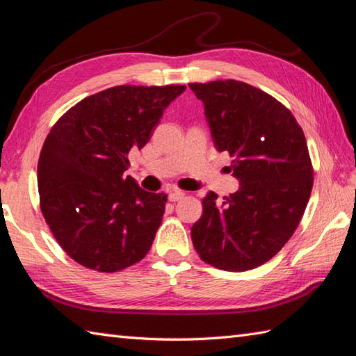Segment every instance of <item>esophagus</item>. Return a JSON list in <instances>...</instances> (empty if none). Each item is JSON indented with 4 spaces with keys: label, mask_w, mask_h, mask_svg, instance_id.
<instances>
[{
    "label": "esophagus",
    "mask_w": 356,
    "mask_h": 356,
    "mask_svg": "<svg viewBox=\"0 0 356 356\" xmlns=\"http://www.w3.org/2000/svg\"><path fill=\"white\" fill-rule=\"evenodd\" d=\"M168 197H170V200H171V202L182 200V199L185 197V193H184V191H171Z\"/></svg>",
    "instance_id": "1"
}]
</instances>
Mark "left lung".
I'll return each mask as SVG.
<instances>
[{
	"label": "left lung",
	"mask_w": 356,
	"mask_h": 356,
	"mask_svg": "<svg viewBox=\"0 0 356 356\" xmlns=\"http://www.w3.org/2000/svg\"><path fill=\"white\" fill-rule=\"evenodd\" d=\"M205 104L218 151L231 157L238 191L203 197L191 228L194 249L217 269L241 272L269 261L300 225L314 185L305 133L289 108L263 90L226 79L190 84Z\"/></svg>",
	"instance_id": "left-lung-1"
}]
</instances>
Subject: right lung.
I'll return each instance as SVG.
<instances>
[{
  "label": "right lung",
  "mask_w": 356,
  "mask_h": 356,
  "mask_svg": "<svg viewBox=\"0 0 356 356\" xmlns=\"http://www.w3.org/2000/svg\"><path fill=\"white\" fill-rule=\"evenodd\" d=\"M185 86H118L87 96L51 127L38 161L45 223L67 255L97 272L140 261L162 223L166 194L125 176Z\"/></svg>",
  "instance_id": "1"
}]
</instances>
